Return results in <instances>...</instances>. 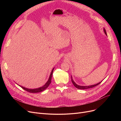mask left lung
<instances>
[{
    "label": "left lung",
    "instance_id": "8db88e82",
    "mask_svg": "<svg viewBox=\"0 0 121 121\" xmlns=\"http://www.w3.org/2000/svg\"><path fill=\"white\" fill-rule=\"evenodd\" d=\"M104 32L105 34L106 35V31L104 29ZM71 80H72V83H73V85L77 88L78 89H89V88H93L94 87H95L97 85H98L99 84H100L101 82V81L100 82H99V83L96 84H95V85H91V86H80V85H77V84H76L75 82H74V81L73 80L72 78V76H71Z\"/></svg>",
    "mask_w": 121,
    "mask_h": 121
}]
</instances>
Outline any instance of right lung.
<instances>
[{"label":"right lung","mask_w":121,"mask_h":121,"mask_svg":"<svg viewBox=\"0 0 121 121\" xmlns=\"http://www.w3.org/2000/svg\"><path fill=\"white\" fill-rule=\"evenodd\" d=\"M53 69H54V68L52 69V72H51V73H50V75L49 76V79H48V81L47 82V83L45 84H44L43 86H42L41 87H40L39 88L34 89H27V88H26L25 87H22L21 86H20L23 89H24V90L26 91H27L29 93H39V92H42V91H44V90H46V89L48 87V86L49 85V84L51 83V81H52V74H53Z\"/></svg>","instance_id":"1"}]
</instances>
